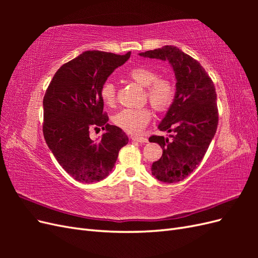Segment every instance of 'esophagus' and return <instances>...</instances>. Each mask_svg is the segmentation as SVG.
Masks as SVG:
<instances>
[{
    "label": "esophagus",
    "mask_w": 258,
    "mask_h": 258,
    "mask_svg": "<svg viewBox=\"0 0 258 258\" xmlns=\"http://www.w3.org/2000/svg\"><path fill=\"white\" fill-rule=\"evenodd\" d=\"M132 141H136L139 143H147L148 140L146 138H141V137H132Z\"/></svg>",
    "instance_id": "34e87169"
}]
</instances>
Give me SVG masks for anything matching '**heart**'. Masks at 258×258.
Instances as JSON below:
<instances>
[{"instance_id":"b5f03b06","label":"heart","mask_w":258,"mask_h":258,"mask_svg":"<svg viewBox=\"0 0 258 258\" xmlns=\"http://www.w3.org/2000/svg\"><path fill=\"white\" fill-rule=\"evenodd\" d=\"M128 79L141 86L145 90L144 98L156 111L163 112L172 104L175 96V88L172 82L157 77L154 70L145 67H138L130 70ZM100 97L103 103L113 106L116 102V87L111 82H106L101 87ZM152 118L148 108H126L114 116V122L129 135H140Z\"/></svg>"}]
</instances>
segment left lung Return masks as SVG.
Segmentation results:
<instances>
[{
    "mask_svg": "<svg viewBox=\"0 0 258 258\" xmlns=\"http://www.w3.org/2000/svg\"><path fill=\"white\" fill-rule=\"evenodd\" d=\"M139 56L168 61L175 75V96L158 129L175 132L172 140L153 136L162 156L153 162L152 174L163 183H176L197 168L215 136L218 123L214 84L197 60L175 46L140 52Z\"/></svg>",
    "mask_w": 258,
    "mask_h": 258,
    "instance_id": "1",
    "label": "left lung"
}]
</instances>
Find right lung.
Segmentation results:
<instances>
[{"label": "right lung", "instance_id": "right-lung-1", "mask_svg": "<svg viewBox=\"0 0 258 258\" xmlns=\"http://www.w3.org/2000/svg\"><path fill=\"white\" fill-rule=\"evenodd\" d=\"M88 50L62 66L52 77L43 100L45 141L59 165L76 181H102L113 170L128 137L108 124L101 87L116 68L130 58ZM91 126L106 130L99 140L89 137Z\"/></svg>", "mask_w": 258, "mask_h": 258}]
</instances>
